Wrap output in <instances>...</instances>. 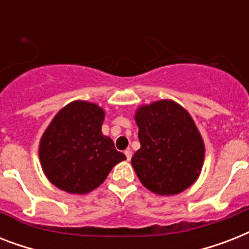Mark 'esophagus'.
I'll list each match as a JSON object with an SVG mask.
<instances>
[{
	"instance_id": "obj_1",
	"label": "esophagus",
	"mask_w": 249,
	"mask_h": 249,
	"mask_svg": "<svg viewBox=\"0 0 249 249\" xmlns=\"http://www.w3.org/2000/svg\"><path fill=\"white\" fill-rule=\"evenodd\" d=\"M124 154H125V156H126V160H130L132 159V155H133V152H132V150H125L124 151Z\"/></svg>"
}]
</instances>
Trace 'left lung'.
I'll list each match as a JSON object with an SVG mask.
<instances>
[{"label":"left lung","mask_w":249,"mask_h":249,"mask_svg":"<svg viewBox=\"0 0 249 249\" xmlns=\"http://www.w3.org/2000/svg\"><path fill=\"white\" fill-rule=\"evenodd\" d=\"M141 148L132 165L141 183L158 195H176L196 181L204 142L193 117L169 99L141 106L136 112Z\"/></svg>","instance_id":"obj_1"}]
</instances>
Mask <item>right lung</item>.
Segmentation results:
<instances>
[{
  "label": "right lung",
  "mask_w": 249,
  "mask_h": 249,
  "mask_svg": "<svg viewBox=\"0 0 249 249\" xmlns=\"http://www.w3.org/2000/svg\"><path fill=\"white\" fill-rule=\"evenodd\" d=\"M105 111L95 103L71 102L56 113L41 137L38 156L45 176L58 189L88 194L126 159L102 134Z\"/></svg>",
  "instance_id": "1"
}]
</instances>
